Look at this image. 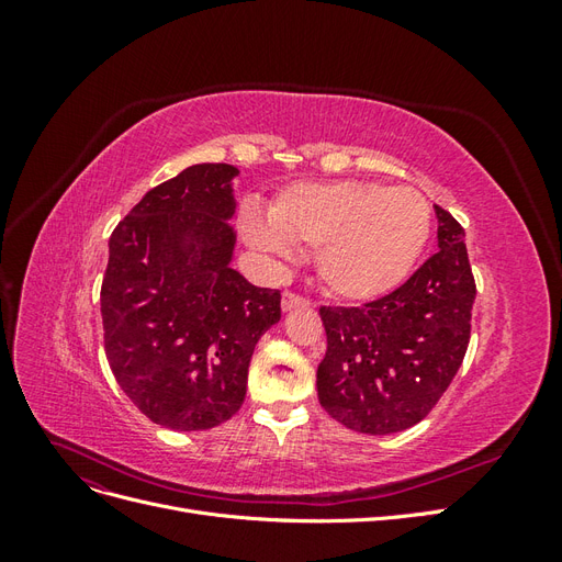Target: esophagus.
I'll list each match as a JSON object with an SVG mask.
<instances>
[{
	"instance_id": "esophagus-1",
	"label": "esophagus",
	"mask_w": 562,
	"mask_h": 562,
	"mask_svg": "<svg viewBox=\"0 0 562 562\" xmlns=\"http://www.w3.org/2000/svg\"><path fill=\"white\" fill-rule=\"evenodd\" d=\"M310 304H312V300L307 295H300V293H293V291H285L283 297H281L283 312L295 310V307H310Z\"/></svg>"
}]
</instances>
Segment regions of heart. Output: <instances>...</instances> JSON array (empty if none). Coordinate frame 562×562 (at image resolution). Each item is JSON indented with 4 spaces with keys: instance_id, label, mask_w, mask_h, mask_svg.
I'll use <instances>...</instances> for the list:
<instances>
[{
    "instance_id": "b5f03b06",
    "label": "heart",
    "mask_w": 562,
    "mask_h": 562,
    "mask_svg": "<svg viewBox=\"0 0 562 562\" xmlns=\"http://www.w3.org/2000/svg\"><path fill=\"white\" fill-rule=\"evenodd\" d=\"M269 220L244 213V239L285 260L291 244L316 248L323 285L349 302L378 300L398 288L431 236V203L415 187L368 180L304 182L277 196Z\"/></svg>"
}]
</instances>
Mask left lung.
<instances>
[{
	"label": "left lung",
	"instance_id": "left-lung-1",
	"mask_svg": "<svg viewBox=\"0 0 562 562\" xmlns=\"http://www.w3.org/2000/svg\"><path fill=\"white\" fill-rule=\"evenodd\" d=\"M438 250L396 291L361 307H321L328 349L318 401L345 427L386 436L415 427L446 394L471 337L475 281L464 227L440 206Z\"/></svg>",
	"mask_w": 562,
	"mask_h": 562
}]
</instances>
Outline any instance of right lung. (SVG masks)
Wrapping results in <instances>:
<instances>
[{"instance_id":"add662e5","label":"right lung","mask_w":562,"mask_h":562,"mask_svg":"<svg viewBox=\"0 0 562 562\" xmlns=\"http://www.w3.org/2000/svg\"><path fill=\"white\" fill-rule=\"evenodd\" d=\"M229 164H196L149 190L110 236L100 285L105 353L138 411L173 431L213 429L246 398L281 291L229 267Z\"/></svg>"}]
</instances>
